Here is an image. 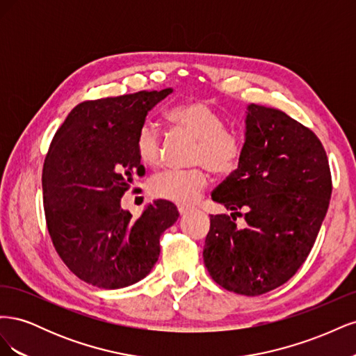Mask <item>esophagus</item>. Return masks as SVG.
<instances>
[{"label":"esophagus","mask_w":356,"mask_h":356,"mask_svg":"<svg viewBox=\"0 0 356 356\" xmlns=\"http://www.w3.org/2000/svg\"><path fill=\"white\" fill-rule=\"evenodd\" d=\"M190 211H191V208L184 207V204H179V207H178V212H179L181 217H182V215H187Z\"/></svg>","instance_id":"obj_1"}]
</instances>
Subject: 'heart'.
I'll return each mask as SVG.
<instances>
[{"mask_svg":"<svg viewBox=\"0 0 356 356\" xmlns=\"http://www.w3.org/2000/svg\"><path fill=\"white\" fill-rule=\"evenodd\" d=\"M168 120L179 131L199 139L195 163L207 166L217 175H227L238 168L242 157V145L230 134L224 117L203 99H188L172 106ZM135 152L145 166H157L161 157V138L152 123H144L135 138ZM208 186L207 170H165L152 178L149 195L156 199L190 204Z\"/></svg>","mask_w":356,"mask_h":356,"instance_id":"heart-1","label":"heart"}]
</instances>
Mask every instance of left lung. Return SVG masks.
Listing matches in <instances>:
<instances>
[{"mask_svg":"<svg viewBox=\"0 0 356 356\" xmlns=\"http://www.w3.org/2000/svg\"><path fill=\"white\" fill-rule=\"evenodd\" d=\"M238 169L213 190L232 211L211 215L203 261L218 285L261 296L284 285L306 261L331 197L324 147L284 111L248 105ZM243 210L242 214L240 211ZM245 218L239 228L235 215Z\"/></svg>","mask_w":356,"mask_h":356,"instance_id":"obj_1","label":"left lung"}]
</instances>
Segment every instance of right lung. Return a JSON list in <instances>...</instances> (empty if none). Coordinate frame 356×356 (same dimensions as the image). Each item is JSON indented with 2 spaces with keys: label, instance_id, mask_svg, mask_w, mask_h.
Returning <instances> with one entry per match:
<instances>
[{
  "label": "right lung",
  "instance_id": "right-lung-1",
  "mask_svg": "<svg viewBox=\"0 0 356 356\" xmlns=\"http://www.w3.org/2000/svg\"><path fill=\"white\" fill-rule=\"evenodd\" d=\"M172 89L136 92L79 104L51 139L42 166L49 234L81 281L117 289L144 279L160 255V236L179 213L156 200L139 218L120 207L144 166L135 152L148 111Z\"/></svg>",
  "mask_w": 356,
  "mask_h": 356
}]
</instances>
